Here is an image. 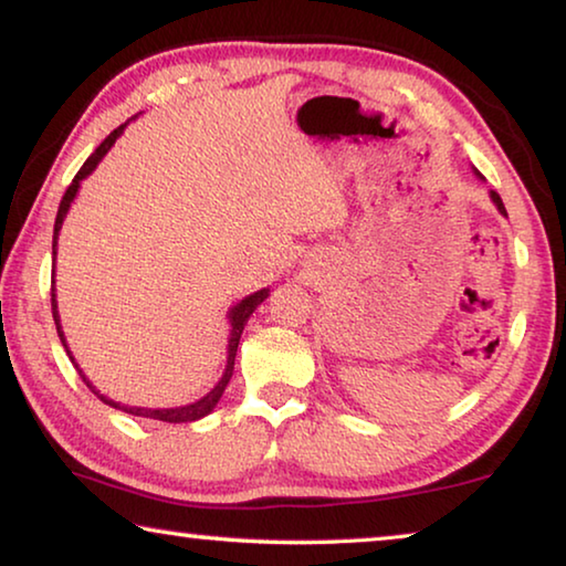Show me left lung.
Here are the masks:
<instances>
[{
    "label": "left lung",
    "mask_w": 566,
    "mask_h": 566,
    "mask_svg": "<svg viewBox=\"0 0 566 566\" xmlns=\"http://www.w3.org/2000/svg\"><path fill=\"white\" fill-rule=\"evenodd\" d=\"M478 177H480V172H478ZM491 200L495 202V208H499L503 216H509V213H505V208H503V200H501V196H499V192H495V190H491Z\"/></svg>",
    "instance_id": "1"
}]
</instances>
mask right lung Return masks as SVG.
Returning a JSON list of instances; mask_svg holds the SVG:
<instances>
[{
    "mask_svg": "<svg viewBox=\"0 0 566 566\" xmlns=\"http://www.w3.org/2000/svg\"><path fill=\"white\" fill-rule=\"evenodd\" d=\"M129 124V122H126ZM126 124H122V126H116V129L108 134V137L101 142V145L96 147V151L94 155H91L86 163H83V167L78 170V175L73 177V182L67 185V190H65V196H63V200H61V208H57V216H55V231H53V254H55V247H57V231H61V226H63V218H65V213H67V208H71V202H73V198H75V192H78V188H81V180L83 177H88L91 172L96 170V165L101 163V159H104V155L108 149L114 147V142L122 137V132H124V126ZM269 297V290H259V292H254V294H249V297H243L239 305L235 307H231V312H229V319H231V337H229V360H226V370H223V378L221 381H218L216 386H213V391L210 394H206L202 396V399H198L196 403H188V407H175V409H145V407H126V403H119V401H112V399H106L104 394H98L96 389H94V384L88 381L86 376H83V370L78 368V364H75V358L71 356V350H67V343H65V335H63V327H61V315H57V302H55V290H53V319H55V327H57V335H61V343H63V348H65V353L67 356H71V360L75 364V368H78V374H81V378L83 381H86V386L91 391H94L101 401L104 403H108V407H114V409H122V411H126V415H134V417H147V419H159V421H170V424H180V421H196V419H202L206 415H210V411L216 409V403L221 401V396H223V391H226V386H229V381H231V376H233V360H235V350H239V340H241V333H243V327H247V323H249V317L254 315V310L261 305V302H264Z\"/></svg>",
    "mask_w": 566,
    "mask_h": 566,
    "instance_id": "obj_1",
    "label": "right lung"
}]
</instances>
